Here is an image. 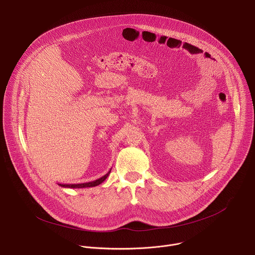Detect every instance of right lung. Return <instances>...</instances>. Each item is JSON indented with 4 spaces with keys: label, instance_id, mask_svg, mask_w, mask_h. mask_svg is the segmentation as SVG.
I'll list each match as a JSON object with an SVG mask.
<instances>
[{
    "label": "right lung",
    "instance_id": "right-lung-1",
    "mask_svg": "<svg viewBox=\"0 0 255 255\" xmlns=\"http://www.w3.org/2000/svg\"><path fill=\"white\" fill-rule=\"evenodd\" d=\"M110 172H111V169L109 170L104 176H102V177H100V178H98V179H96V180H94V181H90V183H85V184H75V185H59L60 187H62V188H69V189H83V188H92V187H96V186H99V185H101L103 181L109 176V174H110Z\"/></svg>",
    "mask_w": 255,
    "mask_h": 255
}]
</instances>
